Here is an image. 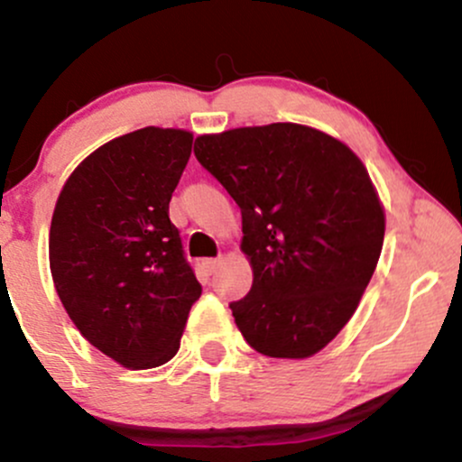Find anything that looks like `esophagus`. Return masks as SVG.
I'll return each mask as SVG.
<instances>
[{"label": "esophagus", "mask_w": 462, "mask_h": 462, "mask_svg": "<svg viewBox=\"0 0 462 462\" xmlns=\"http://www.w3.org/2000/svg\"><path fill=\"white\" fill-rule=\"evenodd\" d=\"M219 264H221V258H206V261L201 263V267H204L206 273L213 275L217 269H219Z\"/></svg>", "instance_id": "1"}]
</instances>
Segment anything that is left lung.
Here are the masks:
<instances>
[{
  "mask_svg": "<svg viewBox=\"0 0 462 462\" xmlns=\"http://www.w3.org/2000/svg\"><path fill=\"white\" fill-rule=\"evenodd\" d=\"M195 158L241 208L254 284L230 304L238 330L264 356L317 354L354 315L383 252L367 169L298 124L199 136Z\"/></svg>",
  "mask_w": 462,
  "mask_h": 462,
  "instance_id": "left-lung-1",
  "label": "left lung"
}]
</instances>
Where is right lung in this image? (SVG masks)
<instances>
[{
    "mask_svg": "<svg viewBox=\"0 0 462 462\" xmlns=\"http://www.w3.org/2000/svg\"><path fill=\"white\" fill-rule=\"evenodd\" d=\"M193 134L143 128L95 150L56 201L50 267L91 346L128 369L176 356L201 284L169 219Z\"/></svg>",
    "mask_w": 462,
    "mask_h": 462,
    "instance_id": "obj_1",
    "label": "right lung"
}]
</instances>
